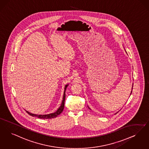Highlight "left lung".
<instances>
[{
  "instance_id": "8db88e82",
  "label": "left lung",
  "mask_w": 149,
  "mask_h": 149,
  "mask_svg": "<svg viewBox=\"0 0 149 149\" xmlns=\"http://www.w3.org/2000/svg\"><path fill=\"white\" fill-rule=\"evenodd\" d=\"M132 89H133V84H132ZM131 93H132V91H131ZM131 94H130V95H131ZM89 109L90 110H91V109H90L89 107ZM118 112H119V111H118ZM118 112H117V113H118ZM116 113H115V114H116Z\"/></svg>"
}]
</instances>
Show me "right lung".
<instances>
[{
  "label": "right lung",
  "instance_id": "right-lung-1",
  "mask_svg": "<svg viewBox=\"0 0 149 149\" xmlns=\"http://www.w3.org/2000/svg\"><path fill=\"white\" fill-rule=\"evenodd\" d=\"M68 86V84L66 85L65 86L64 91V95H63V100H62L61 104L60 107L58 108V109L55 113H49V114H47V115H36V114L30 113L29 112H28V111H26V112L28 113L29 115H30V116L38 117V118H40V119H50L56 118L57 116H58L61 113L63 112V109H64V107L65 99V91Z\"/></svg>",
  "mask_w": 149,
  "mask_h": 149
}]
</instances>
